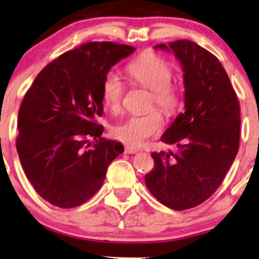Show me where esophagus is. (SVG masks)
Wrapping results in <instances>:
<instances>
[{"label": "esophagus", "instance_id": "1", "mask_svg": "<svg viewBox=\"0 0 259 259\" xmlns=\"http://www.w3.org/2000/svg\"><path fill=\"white\" fill-rule=\"evenodd\" d=\"M138 152V150L136 147H132V146H128V145H127V146H125V153L126 154H134V153H137Z\"/></svg>", "mask_w": 259, "mask_h": 259}]
</instances>
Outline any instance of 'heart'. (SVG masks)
<instances>
[{
	"label": "heart",
	"instance_id": "1",
	"mask_svg": "<svg viewBox=\"0 0 259 259\" xmlns=\"http://www.w3.org/2000/svg\"><path fill=\"white\" fill-rule=\"evenodd\" d=\"M133 82L151 91V104L159 106L167 114H172L182 104V91L173 82V70L169 63L154 53H146L127 67ZM102 102L109 111L118 112L121 106L123 83L115 72L106 74L101 87ZM164 127V118L158 109L133 114L114 127L116 139L131 146H141Z\"/></svg>",
	"mask_w": 259,
	"mask_h": 259
}]
</instances>
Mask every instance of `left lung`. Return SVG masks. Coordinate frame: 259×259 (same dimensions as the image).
Segmentation results:
<instances>
[{"label":"left lung","mask_w":259,"mask_h":259,"mask_svg":"<svg viewBox=\"0 0 259 259\" xmlns=\"http://www.w3.org/2000/svg\"><path fill=\"white\" fill-rule=\"evenodd\" d=\"M155 49L173 53L184 72V112L162 134L173 152H153L154 167L145 176L147 189L172 210L204 203L225 178L239 147L240 109L222 63L189 40Z\"/></svg>","instance_id":"1"}]
</instances>
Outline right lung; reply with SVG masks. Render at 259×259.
I'll return each mask as SVG.
<instances>
[{
	"instance_id": "right-lung-1",
	"label": "right lung",
	"mask_w": 259,
	"mask_h": 259,
	"mask_svg": "<svg viewBox=\"0 0 259 259\" xmlns=\"http://www.w3.org/2000/svg\"><path fill=\"white\" fill-rule=\"evenodd\" d=\"M136 48L88 42L45 67L24 95L17 118L16 150L27 178L48 203L72 208L91 199L111 162L123 152L101 138L106 74ZM96 143L92 149L90 139Z\"/></svg>"
}]
</instances>
